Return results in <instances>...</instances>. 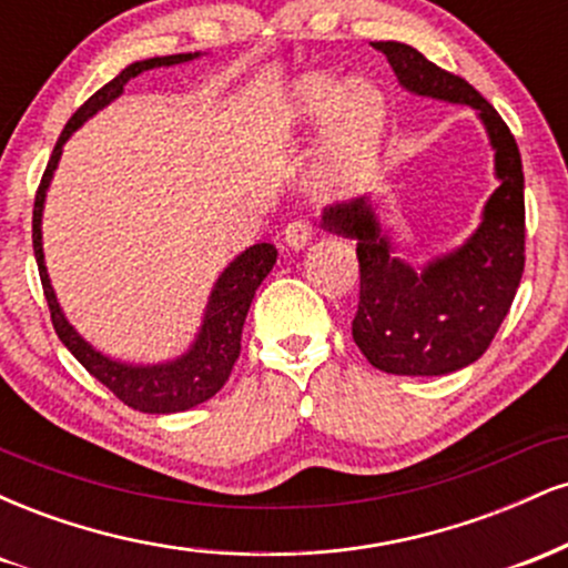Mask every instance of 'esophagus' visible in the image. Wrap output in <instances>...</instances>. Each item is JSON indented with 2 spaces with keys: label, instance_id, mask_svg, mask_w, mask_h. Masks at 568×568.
<instances>
[{
  "label": "esophagus",
  "instance_id": "esophagus-1",
  "mask_svg": "<svg viewBox=\"0 0 568 568\" xmlns=\"http://www.w3.org/2000/svg\"><path fill=\"white\" fill-rule=\"evenodd\" d=\"M283 240L285 245L293 247V251H302V247L312 240V224L306 219H293L283 230Z\"/></svg>",
  "mask_w": 568,
  "mask_h": 568
}]
</instances>
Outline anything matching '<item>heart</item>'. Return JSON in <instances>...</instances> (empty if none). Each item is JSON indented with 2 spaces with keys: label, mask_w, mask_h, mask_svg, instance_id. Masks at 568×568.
<instances>
[{
  "label": "heart",
  "mask_w": 568,
  "mask_h": 568,
  "mask_svg": "<svg viewBox=\"0 0 568 568\" xmlns=\"http://www.w3.org/2000/svg\"><path fill=\"white\" fill-rule=\"evenodd\" d=\"M323 120L317 181L331 194L357 192L379 162L389 122L387 101L366 80L344 82L331 71H310L270 114V133L285 139Z\"/></svg>",
  "instance_id": "heart-1"
}]
</instances>
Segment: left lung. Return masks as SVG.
I'll return each instance as SVG.
<instances>
[{
  "label": "left lung",
  "mask_w": 568,
  "mask_h": 568,
  "mask_svg": "<svg viewBox=\"0 0 568 568\" xmlns=\"http://www.w3.org/2000/svg\"><path fill=\"white\" fill-rule=\"evenodd\" d=\"M408 93L478 112L494 149L499 186L478 230L454 251L414 266L395 256L379 202L357 197L323 211V230L355 240L361 304L352 338L374 368L397 376H443L478 361L497 336L524 275V165L510 128L470 82L448 74L403 42H374Z\"/></svg>",
  "instance_id": "1"
}]
</instances>
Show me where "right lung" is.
<instances>
[{
    "label": "right lung",
    "instance_id": "right-lung-1",
    "mask_svg": "<svg viewBox=\"0 0 568 568\" xmlns=\"http://www.w3.org/2000/svg\"><path fill=\"white\" fill-rule=\"evenodd\" d=\"M194 58H200V53H179L135 61L130 63L128 69H122L112 82L103 84L95 95H90L67 122V128H63L61 139H58L53 154H50L48 168H44L42 184H39L34 200V232H31V240H34L39 277H42L44 298H48L50 317H53L58 338L67 344L71 355H74L77 361L103 384V387L112 389L125 406L143 410V414H179V410L194 408L200 406V403L211 400V397L224 387V382L230 379L232 374L234 361L240 357V336H243L245 315L247 310H251L256 288L262 285V280L270 275L272 266L277 262V247L270 243H256L245 247L234 262L226 264V270L221 272L216 283H213V291L205 304V315H202V325L184 355L165 363H152V366H135V363L114 361V357L98 352L93 344L84 342V338L77 334L74 325L67 321L61 304H58L53 285H50L48 266H44L42 211L50 181H53V173L58 168V160H61L63 154V143L71 139V133L80 130L90 116L101 112V109H106L112 101H116L133 77H139L149 69L175 67V63L194 61Z\"/></svg>",
    "mask_w": 568,
    "mask_h": 568
}]
</instances>
